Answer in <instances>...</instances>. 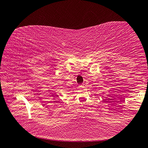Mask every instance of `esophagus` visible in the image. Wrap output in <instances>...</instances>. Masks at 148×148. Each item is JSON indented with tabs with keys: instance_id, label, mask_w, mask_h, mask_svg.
<instances>
[{
	"instance_id": "esophagus-1",
	"label": "esophagus",
	"mask_w": 148,
	"mask_h": 148,
	"mask_svg": "<svg viewBox=\"0 0 148 148\" xmlns=\"http://www.w3.org/2000/svg\"><path fill=\"white\" fill-rule=\"evenodd\" d=\"M79 87L80 88H83V87H84V85H83V84H82V85H79Z\"/></svg>"
}]
</instances>
